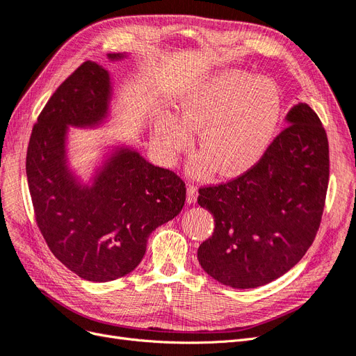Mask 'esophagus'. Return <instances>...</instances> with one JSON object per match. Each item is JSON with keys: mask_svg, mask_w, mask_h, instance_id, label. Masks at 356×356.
<instances>
[{"mask_svg": "<svg viewBox=\"0 0 356 356\" xmlns=\"http://www.w3.org/2000/svg\"><path fill=\"white\" fill-rule=\"evenodd\" d=\"M195 200H197V188L191 186V184H188L187 186V202L194 203Z\"/></svg>", "mask_w": 356, "mask_h": 356, "instance_id": "34e87169", "label": "esophagus"}]
</instances>
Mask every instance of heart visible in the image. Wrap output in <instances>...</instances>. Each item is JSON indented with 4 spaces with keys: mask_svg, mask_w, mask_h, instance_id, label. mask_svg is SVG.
Segmentation results:
<instances>
[{
    "mask_svg": "<svg viewBox=\"0 0 356 356\" xmlns=\"http://www.w3.org/2000/svg\"><path fill=\"white\" fill-rule=\"evenodd\" d=\"M178 116L165 115L157 125L163 153L187 147L197 130L202 152L194 157L195 174L216 166L220 174L238 175L261 161L281 116L277 85L250 73L225 70L195 83L178 102Z\"/></svg>",
    "mask_w": 356,
    "mask_h": 356,
    "instance_id": "b5f03b06",
    "label": "heart"
}]
</instances>
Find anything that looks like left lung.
Segmentation results:
<instances>
[{
	"label": "left lung",
	"instance_id": "obj_1",
	"mask_svg": "<svg viewBox=\"0 0 356 356\" xmlns=\"http://www.w3.org/2000/svg\"><path fill=\"white\" fill-rule=\"evenodd\" d=\"M261 161L234 179L199 188L213 215L200 244L204 271L232 289L271 283L295 266L320 228L330 175L328 140L320 118L299 103Z\"/></svg>",
	"mask_w": 356,
	"mask_h": 356
}]
</instances>
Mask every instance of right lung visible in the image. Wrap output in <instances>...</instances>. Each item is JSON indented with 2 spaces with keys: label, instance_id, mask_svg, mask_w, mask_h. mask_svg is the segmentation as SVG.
<instances>
[{
  "label": "right lung",
  "instance_id": "obj_1",
  "mask_svg": "<svg viewBox=\"0 0 356 356\" xmlns=\"http://www.w3.org/2000/svg\"><path fill=\"white\" fill-rule=\"evenodd\" d=\"M108 100L107 70L85 61L47 102L26 154L35 219L47 246L70 271L95 283L134 271L149 236L181 212L187 194L175 172L129 149L108 159L92 187L72 177L65 159L67 125H99Z\"/></svg>",
  "mask_w": 356,
  "mask_h": 356
}]
</instances>
